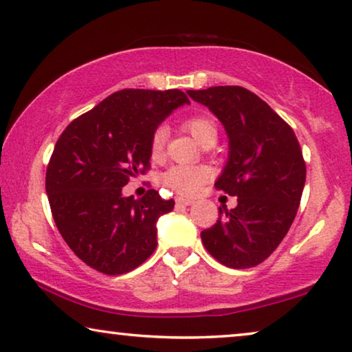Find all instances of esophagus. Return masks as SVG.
<instances>
[{"label": "esophagus", "mask_w": 352, "mask_h": 352, "mask_svg": "<svg viewBox=\"0 0 352 352\" xmlns=\"http://www.w3.org/2000/svg\"><path fill=\"white\" fill-rule=\"evenodd\" d=\"M176 203H177V204H181V206H192V204H193V199L177 197V198H176Z\"/></svg>", "instance_id": "34e87169"}]
</instances>
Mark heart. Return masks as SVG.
Masks as SVG:
<instances>
[{
    "label": "heart",
    "instance_id": "1",
    "mask_svg": "<svg viewBox=\"0 0 352 352\" xmlns=\"http://www.w3.org/2000/svg\"><path fill=\"white\" fill-rule=\"evenodd\" d=\"M184 127L192 133V137L201 144L209 138H217V126L212 120H209L206 116H192L184 122ZM166 127L160 126L154 131L153 137H151V154L153 157H160V154L164 153L165 142H166ZM210 170L208 166L201 165H175L171 166L168 171H165V175L162 176V182L166 187L171 188L181 195H190L197 193L204 184L209 181Z\"/></svg>",
    "mask_w": 352,
    "mask_h": 352
}]
</instances>
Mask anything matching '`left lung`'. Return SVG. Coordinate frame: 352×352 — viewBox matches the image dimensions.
Returning a JSON list of instances; mask_svg holds the SVG:
<instances>
[{"mask_svg":"<svg viewBox=\"0 0 352 352\" xmlns=\"http://www.w3.org/2000/svg\"><path fill=\"white\" fill-rule=\"evenodd\" d=\"M187 94L225 127L228 160L215 187L237 197V206L220 208L217 223L201 232L203 244L225 266H258L283 241L299 209L307 173L300 144L293 129L245 88Z\"/></svg>","mask_w":352,"mask_h":352,"instance_id":"left-lung-1","label":"left lung"}]
</instances>
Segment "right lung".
I'll list each match as a JSON object with an SVG mask.
<instances>
[{"mask_svg": "<svg viewBox=\"0 0 352 352\" xmlns=\"http://www.w3.org/2000/svg\"><path fill=\"white\" fill-rule=\"evenodd\" d=\"M190 100L179 89H122L74 120L53 149L45 176L63 239L83 263L107 275L131 272L157 247V220L175 208L149 190L122 187L149 168L151 137Z\"/></svg>", "mask_w": 352, "mask_h": 352, "instance_id": "add662e5", "label": "right lung"}]
</instances>
